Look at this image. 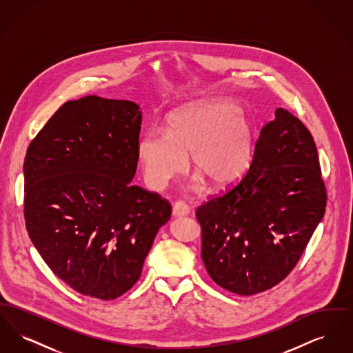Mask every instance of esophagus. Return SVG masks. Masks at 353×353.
I'll list each match as a JSON object with an SVG mask.
<instances>
[{
	"label": "esophagus",
	"instance_id": "obj_1",
	"mask_svg": "<svg viewBox=\"0 0 353 353\" xmlns=\"http://www.w3.org/2000/svg\"><path fill=\"white\" fill-rule=\"evenodd\" d=\"M190 212V208L183 201H177L173 205V209H172V214L173 217H184L188 216Z\"/></svg>",
	"mask_w": 353,
	"mask_h": 353
}]
</instances>
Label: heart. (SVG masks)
I'll return each instance as SVG.
<instances>
[{
    "label": "heart",
    "mask_w": 353,
    "mask_h": 353,
    "mask_svg": "<svg viewBox=\"0 0 353 353\" xmlns=\"http://www.w3.org/2000/svg\"><path fill=\"white\" fill-rule=\"evenodd\" d=\"M254 134L250 121L230 101H200L172 111L165 131L150 130L137 143L144 179L161 188L186 167L216 188L236 183L252 161Z\"/></svg>",
    "instance_id": "heart-1"
}]
</instances>
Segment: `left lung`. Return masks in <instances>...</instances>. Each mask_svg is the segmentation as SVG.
<instances>
[{"label": "left lung", "instance_id": "8db88e82", "mask_svg": "<svg viewBox=\"0 0 353 353\" xmlns=\"http://www.w3.org/2000/svg\"><path fill=\"white\" fill-rule=\"evenodd\" d=\"M325 203L314 137L278 108L261 130L246 174L196 212L208 274L242 296L278 285L301 259Z\"/></svg>", "mask_w": 353, "mask_h": 353}]
</instances>
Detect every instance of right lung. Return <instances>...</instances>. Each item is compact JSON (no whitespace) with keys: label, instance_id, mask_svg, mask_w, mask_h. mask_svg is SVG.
<instances>
[{"label":"right lung","instance_id":"1","mask_svg":"<svg viewBox=\"0 0 353 353\" xmlns=\"http://www.w3.org/2000/svg\"><path fill=\"white\" fill-rule=\"evenodd\" d=\"M88 95L66 101L23 163L26 230L51 271L77 292L112 301L139 281L172 206L131 185L141 111Z\"/></svg>","mask_w":353,"mask_h":353}]
</instances>
